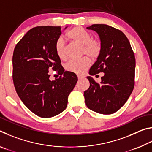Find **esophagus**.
I'll list each match as a JSON object with an SVG mask.
<instances>
[{
    "mask_svg": "<svg viewBox=\"0 0 152 152\" xmlns=\"http://www.w3.org/2000/svg\"><path fill=\"white\" fill-rule=\"evenodd\" d=\"M82 78H83V76H78V80H80V79H82Z\"/></svg>",
    "mask_w": 152,
    "mask_h": 152,
    "instance_id": "34e87169",
    "label": "esophagus"
}]
</instances>
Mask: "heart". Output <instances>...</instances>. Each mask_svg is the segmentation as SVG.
Listing matches in <instances>:
<instances>
[{
	"mask_svg": "<svg viewBox=\"0 0 152 152\" xmlns=\"http://www.w3.org/2000/svg\"><path fill=\"white\" fill-rule=\"evenodd\" d=\"M67 37L72 42L82 46L83 53L90 58H97L101 51V43L98 39H92L91 35L80 27H76L67 33ZM56 51L59 58L61 60L66 58V45L62 37H60L56 43ZM91 66V61L88 58L78 60H71L66 65L67 71L76 74L84 73Z\"/></svg>",
	"mask_w": 152,
	"mask_h": 152,
	"instance_id": "b5f03b06",
	"label": "heart"
}]
</instances>
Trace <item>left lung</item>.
I'll return each instance as SVG.
<instances>
[{
	"mask_svg": "<svg viewBox=\"0 0 152 152\" xmlns=\"http://www.w3.org/2000/svg\"><path fill=\"white\" fill-rule=\"evenodd\" d=\"M99 36L101 51L87 76L90 86L84 92L88 109L100 114H113L127 102L134 88L135 58L130 43L120 30L104 24L86 27ZM102 72L97 83L91 75Z\"/></svg>",
	"mask_w": 152,
	"mask_h": 152,
	"instance_id": "obj_1",
	"label": "left lung"
}]
</instances>
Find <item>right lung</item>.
<instances>
[{
  "label": "right lung",
  "instance_id": "right-lung-1",
  "mask_svg": "<svg viewBox=\"0 0 152 152\" xmlns=\"http://www.w3.org/2000/svg\"><path fill=\"white\" fill-rule=\"evenodd\" d=\"M61 33L60 27L33 28L18 42L12 56V79L18 96L42 118L54 117L66 109L78 81L75 74L64 71L56 53V43ZM50 69L60 77L51 81Z\"/></svg>",
  "mask_w": 152,
  "mask_h": 152
}]
</instances>
